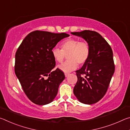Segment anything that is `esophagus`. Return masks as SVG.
<instances>
[{"instance_id":"esophagus-1","label":"esophagus","mask_w":130,"mask_h":130,"mask_svg":"<svg viewBox=\"0 0 130 130\" xmlns=\"http://www.w3.org/2000/svg\"><path fill=\"white\" fill-rule=\"evenodd\" d=\"M69 75V73H65V77H68V76Z\"/></svg>"}]
</instances>
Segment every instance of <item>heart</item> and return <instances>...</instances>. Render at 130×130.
Listing matches in <instances>:
<instances>
[{
	"label": "heart",
	"instance_id": "1",
	"mask_svg": "<svg viewBox=\"0 0 130 130\" xmlns=\"http://www.w3.org/2000/svg\"><path fill=\"white\" fill-rule=\"evenodd\" d=\"M61 49L55 47L52 50V54L57 62H62L67 56L68 61L58 66V68L65 73L75 70L77 64L83 65L88 60L91 47L87 42H81L74 38L66 39L61 43Z\"/></svg>",
	"mask_w": 130,
	"mask_h": 130
}]
</instances>
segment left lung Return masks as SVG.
<instances>
[{"instance_id": "obj_1", "label": "left lung", "mask_w": 130, "mask_h": 130, "mask_svg": "<svg viewBox=\"0 0 130 130\" xmlns=\"http://www.w3.org/2000/svg\"><path fill=\"white\" fill-rule=\"evenodd\" d=\"M71 34L82 37L91 47L88 60L76 71L77 82L73 93L81 103L94 104L106 93L115 72L112 50L105 39L94 31L84 30Z\"/></svg>"}]
</instances>
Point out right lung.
I'll list each match as a JSON object with an SVG mask.
<instances>
[{"label": "right lung", "instance_id": "right-lung-1", "mask_svg": "<svg viewBox=\"0 0 130 130\" xmlns=\"http://www.w3.org/2000/svg\"><path fill=\"white\" fill-rule=\"evenodd\" d=\"M69 36L64 32L36 30L28 34L18 49L15 73L26 95L34 104H47L56 98L65 75L58 68L52 70L56 61L52 50L59 41Z\"/></svg>", "mask_w": 130, "mask_h": 130}]
</instances>
